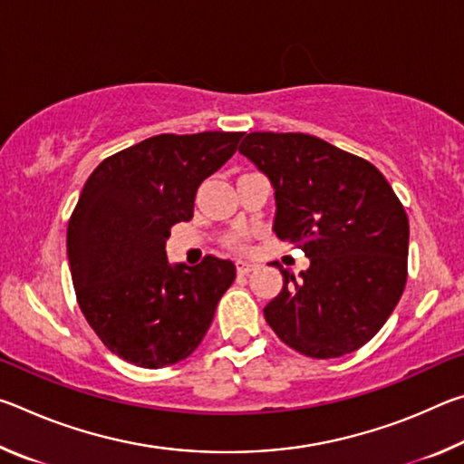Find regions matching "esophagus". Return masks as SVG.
<instances>
[{
	"instance_id": "obj_1",
	"label": "esophagus",
	"mask_w": 464,
	"mask_h": 464,
	"mask_svg": "<svg viewBox=\"0 0 464 464\" xmlns=\"http://www.w3.org/2000/svg\"><path fill=\"white\" fill-rule=\"evenodd\" d=\"M251 270H256V264L243 262V260L237 262V274H241V276H246V274H249Z\"/></svg>"
}]
</instances>
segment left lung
<instances>
[{
	"label": "left lung",
	"instance_id": "left-lung-1",
	"mask_svg": "<svg viewBox=\"0 0 464 464\" xmlns=\"http://www.w3.org/2000/svg\"><path fill=\"white\" fill-rule=\"evenodd\" d=\"M239 153L270 179L272 231L309 268L282 270L264 307L282 342L311 358H340L384 325L407 280L410 223L387 179L362 157L303 132H249Z\"/></svg>",
	"mask_w": 464,
	"mask_h": 464
}]
</instances>
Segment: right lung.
<instances>
[{
  "label": "right lung",
  "instance_id": "right-lung-1",
  "mask_svg": "<svg viewBox=\"0 0 464 464\" xmlns=\"http://www.w3.org/2000/svg\"><path fill=\"white\" fill-rule=\"evenodd\" d=\"M243 132L157 135L92 171L67 227L77 303L110 352L163 368L198 348L235 264L207 256L169 264L171 225L190 221L198 186L237 149Z\"/></svg>",
  "mask_w": 464,
  "mask_h": 464
}]
</instances>
